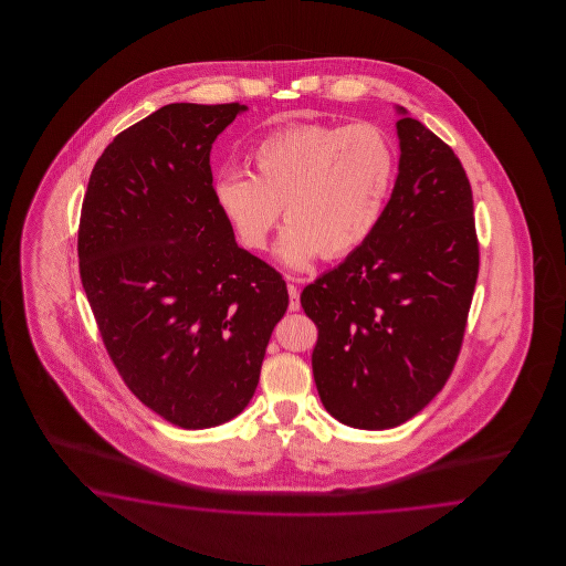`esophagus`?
Instances as JSON below:
<instances>
[{
  "mask_svg": "<svg viewBox=\"0 0 566 566\" xmlns=\"http://www.w3.org/2000/svg\"><path fill=\"white\" fill-rule=\"evenodd\" d=\"M298 294H301L298 286H296V284H289V296H291L289 308H291V311H298V307H301V298H298Z\"/></svg>",
  "mask_w": 566,
  "mask_h": 566,
  "instance_id": "1",
  "label": "esophagus"
}]
</instances>
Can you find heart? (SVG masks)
I'll return each mask as SVG.
<instances>
[{"instance_id":"b5f03b06","label":"heart","mask_w":566,"mask_h":566,"mask_svg":"<svg viewBox=\"0 0 566 566\" xmlns=\"http://www.w3.org/2000/svg\"><path fill=\"white\" fill-rule=\"evenodd\" d=\"M249 166L218 174L216 206L251 251H265L284 209L277 258L303 270L319 255L346 258L374 234L395 187L396 149L371 124H305L261 138Z\"/></svg>"}]
</instances>
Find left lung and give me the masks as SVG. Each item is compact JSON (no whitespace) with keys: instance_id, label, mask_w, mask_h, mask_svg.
I'll list each match as a JSON object with an SVG mask.
<instances>
[{"instance_id":"obj_1","label":"left lung","mask_w":566,"mask_h":566,"mask_svg":"<svg viewBox=\"0 0 566 566\" xmlns=\"http://www.w3.org/2000/svg\"><path fill=\"white\" fill-rule=\"evenodd\" d=\"M396 112L400 159L381 220L301 294L319 332L311 357L319 398L357 429L396 428L444 388L480 272L459 157L405 107Z\"/></svg>"}]
</instances>
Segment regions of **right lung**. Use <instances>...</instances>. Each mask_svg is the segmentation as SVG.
Returning a JSON list of instances; mask_svg holds the SVG:
<instances>
[{
    "label": "right lung",
    "mask_w": 566,
    "mask_h": 566,
    "mask_svg": "<svg viewBox=\"0 0 566 566\" xmlns=\"http://www.w3.org/2000/svg\"><path fill=\"white\" fill-rule=\"evenodd\" d=\"M242 112L159 107L105 147L81 211V280L107 355L145 407L182 429L244 411L289 308L286 282L240 249L211 192V145Z\"/></svg>",
    "instance_id": "1"
}]
</instances>
